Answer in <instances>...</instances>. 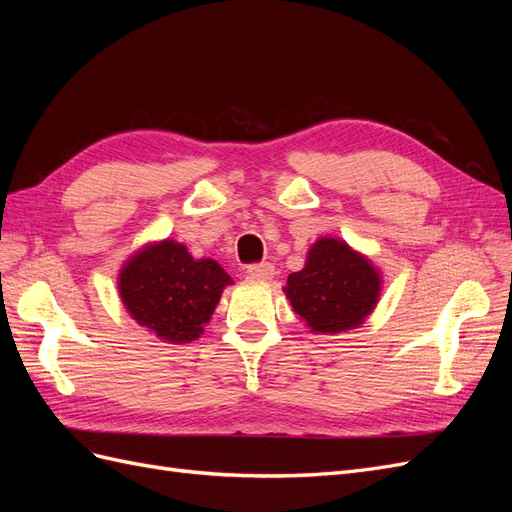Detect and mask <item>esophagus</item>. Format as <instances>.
<instances>
[{
    "label": "esophagus",
    "instance_id": "obj_1",
    "mask_svg": "<svg viewBox=\"0 0 512 512\" xmlns=\"http://www.w3.org/2000/svg\"><path fill=\"white\" fill-rule=\"evenodd\" d=\"M247 273H250V277H254V280H271L275 275V267L271 262H256V265L247 267Z\"/></svg>",
    "mask_w": 512,
    "mask_h": 512
}]
</instances>
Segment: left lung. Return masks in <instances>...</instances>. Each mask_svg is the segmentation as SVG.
Returning <instances> with one entry per match:
<instances>
[{
	"instance_id": "8db88e82",
	"label": "left lung",
	"mask_w": 512,
	"mask_h": 512,
	"mask_svg": "<svg viewBox=\"0 0 512 512\" xmlns=\"http://www.w3.org/2000/svg\"><path fill=\"white\" fill-rule=\"evenodd\" d=\"M382 277L371 260L335 237L318 239L305 267L288 275L286 297L314 333L335 335L361 327L380 299Z\"/></svg>"
}]
</instances>
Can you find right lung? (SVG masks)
I'll use <instances>...</instances> for the list:
<instances>
[{
	"mask_svg": "<svg viewBox=\"0 0 512 512\" xmlns=\"http://www.w3.org/2000/svg\"><path fill=\"white\" fill-rule=\"evenodd\" d=\"M232 277L211 258L164 239L141 247L119 271V297L128 314L168 344L200 337Z\"/></svg>",
	"mask_w": 512,
	"mask_h": 512,
	"instance_id": "1",
	"label": "right lung"
}]
</instances>
